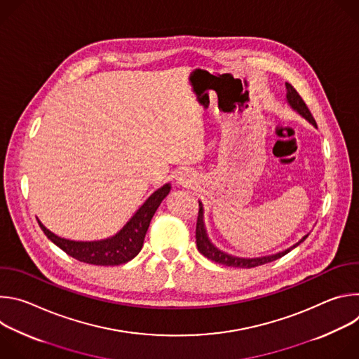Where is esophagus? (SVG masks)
I'll list each match as a JSON object with an SVG mask.
<instances>
[{"mask_svg": "<svg viewBox=\"0 0 359 359\" xmlns=\"http://www.w3.org/2000/svg\"><path fill=\"white\" fill-rule=\"evenodd\" d=\"M193 180H194L193 175L189 170H182L177 175V183H180L182 186H190L193 183Z\"/></svg>", "mask_w": 359, "mask_h": 359, "instance_id": "obj_1", "label": "esophagus"}]
</instances>
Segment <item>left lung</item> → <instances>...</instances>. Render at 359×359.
<instances>
[{"instance_id": "8db88e82", "label": "left lung", "mask_w": 359, "mask_h": 359, "mask_svg": "<svg viewBox=\"0 0 359 359\" xmlns=\"http://www.w3.org/2000/svg\"><path fill=\"white\" fill-rule=\"evenodd\" d=\"M287 88V102L288 105L298 112L304 119L309 121L311 125H314L317 128L316 119L313 118L310 109L306 108L305 102L302 100V97L298 95V92L294 89L292 85L285 83ZM309 234L304 236L298 243H295L292 247L280 251L277 254H271V255H264V257H255V259H243V257H236V255L227 254L222 250H219L208 237V231L206 227H204V220H203V204L198 201V216H197V224H196V243H197V250L204 255V257L210 259L215 263L223 264V266H229V267H238V269H251V267H257V266H263L266 263H271L274 260H278L283 255H285L287 252H290L292 248H295L299 243H302Z\"/></svg>"}]
</instances>
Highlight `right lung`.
Wrapping results in <instances>:
<instances>
[{
  "label": "right lung",
  "mask_w": 359,
  "mask_h": 359,
  "mask_svg": "<svg viewBox=\"0 0 359 359\" xmlns=\"http://www.w3.org/2000/svg\"><path fill=\"white\" fill-rule=\"evenodd\" d=\"M169 191L170 184L166 183L150 194V197L142 204L133 217L123 226V229L105 240L74 241L58 237L53 231H49L39 220L38 224L45 236L71 257L93 266H119L130 262L139 254L150 220Z\"/></svg>",
  "instance_id": "obj_1"
}]
</instances>
